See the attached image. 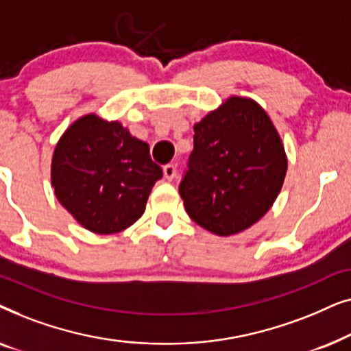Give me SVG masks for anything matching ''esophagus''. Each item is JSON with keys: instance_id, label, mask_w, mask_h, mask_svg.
<instances>
[{"instance_id": "obj_1", "label": "esophagus", "mask_w": 351, "mask_h": 351, "mask_svg": "<svg viewBox=\"0 0 351 351\" xmlns=\"http://www.w3.org/2000/svg\"><path fill=\"white\" fill-rule=\"evenodd\" d=\"M162 172H165V177L167 180H174L177 176V169L174 165H166L165 167H162Z\"/></svg>"}]
</instances>
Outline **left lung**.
<instances>
[{
	"mask_svg": "<svg viewBox=\"0 0 351 351\" xmlns=\"http://www.w3.org/2000/svg\"><path fill=\"white\" fill-rule=\"evenodd\" d=\"M193 152L179 185L186 214L217 237L258 222L280 195L287 156L256 100L232 95L193 126Z\"/></svg>",
	"mask_w": 351,
	"mask_h": 351,
	"instance_id": "8db88e82",
	"label": "left lung"
}]
</instances>
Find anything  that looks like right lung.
<instances>
[{
  "label": "right lung",
  "instance_id": "right-lung-1",
  "mask_svg": "<svg viewBox=\"0 0 351 351\" xmlns=\"http://www.w3.org/2000/svg\"><path fill=\"white\" fill-rule=\"evenodd\" d=\"M161 177L147 142L119 121L94 113L66 128L51 162L59 203L81 227L97 234L123 232L137 222Z\"/></svg>",
  "mask_w": 351,
  "mask_h": 351
}]
</instances>
